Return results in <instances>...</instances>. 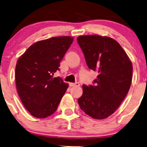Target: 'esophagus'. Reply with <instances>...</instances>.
Instances as JSON below:
<instances>
[{
	"mask_svg": "<svg viewBox=\"0 0 147 147\" xmlns=\"http://www.w3.org/2000/svg\"><path fill=\"white\" fill-rule=\"evenodd\" d=\"M80 86V84L78 82H76V83H69L70 87H78Z\"/></svg>",
	"mask_w": 147,
	"mask_h": 147,
	"instance_id": "esophagus-1",
	"label": "esophagus"
}]
</instances>
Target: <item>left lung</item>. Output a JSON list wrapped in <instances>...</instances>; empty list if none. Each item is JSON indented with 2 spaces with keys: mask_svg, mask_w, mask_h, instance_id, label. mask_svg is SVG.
Segmentation results:
<instances>
[{
  "mask_svg": "<svg viewBox=\"0 0 147 147\" xmlns=\"http://www.w3.org/2000/svg\"><path fill=\"white\" fill-rule=\"evenodd\" d=\"M77 41L88 67L98 73L94 86H82L83 94L78 104L90 117L104 119L118 109L129 91L132 62L120 44L111 37L82 35Z\"/></svg>",
  "mask_w": 147,
  "mask_h": 147,
  "instance_id": "obj_1",
  "label": "left lung"
}]
</instances>
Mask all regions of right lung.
I'll list each match as a JSON object with an SVG mask.
<instances>
[{
	"label": "right lung",
	"mask_w": 147,
	"mask_h": 147,
	"mask_svg": "<svg viewBox=\"0 0 147 147\" xmlns=\"http://www.w3.org/2000/svg\"><path fill=\"white\" fill-rule=\"evenodd\" d=\"M74 41L69 36L54 37L36 42L19 58L15 67L18 94L29 113L47 118L57 109L68 84L53 78L60 62Z\"/></svg>",
	"instance_id": "right-lung-1"
}]
</instances>
